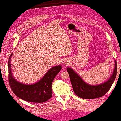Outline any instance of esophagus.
I'll list each match as a JSON object with an SVG mask.
<instances>
[{"mask_svg": "<svg viewBox=\"0 0 121 121\" xmlns=\"http://www.w3.org/2000/svg\"><path fill=\"white\" fill-rule=\"evenodd\" d=\"M66 62H65V64H66Z\"/></svg>", "mask_w": 121, "mask_h": 121, "instance_id": "34e87169", "label": "esophagus"}]
</instances>
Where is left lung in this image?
Wrapping results in <instances>:
<instances>
[{
    "mask_svg": "<svg viewBox=\"0 0 121 121\" xmlns=\"http://www.w3.org/2000/svg\"><path fill=\"white\" fill-rule=\"evenodd\" d=\"M67 71L69 75L71 85L75 94L78 97L85 99H92L102 97L110 90L117 76V64L115 60L114 69L109 79L96 86L86 83L71 68L67 67Z\"/></svg>",
    "mask_w": 121,
    "mask_h": 121,
    "instance_id": "1",
    "label": "left lung"
}]
</instances>
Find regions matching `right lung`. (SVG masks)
Instances as JSON below:
<instances>
[{
    "label": "right lung",
    "mask_w": 121,
    "mask_h": 121,
    "mask_svg": "<svg viewBox=\"0 0 121 121\" xmlns=\"http://www.w3.org/2000/svg\"><path fill=\"white\" fill-rule=\"evenodd\" d=\"M11 54L8 61V81L13 92L17 97L26 101L41 103L48 101L52 96V85L55 76L61 69L60 65L51 68L43 77L36 83L25 85L17 81L12 75L11 70Z\"/></svg>",
    "instance_id": "obj_1"
}]
</instances>
